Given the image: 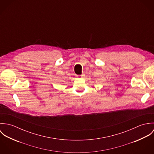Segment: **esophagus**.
<instances>
[{"label": "esophagus", "mask_w": 154, "mask_h": 154, "mask_svg": "<svg viewBox=\"0 0 154 154\" xmlns=\"http://www.w3.org/2000/svg\"><path fill=\"white\" fill-rule=\"evenodd\" d=\"M76 76H77V78H83V75H77Z\"/></svg>", "instance_id": "esophagus-1"}]
</instances>
